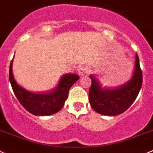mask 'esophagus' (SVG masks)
Here are the masks:
<instances>
[{
    "mask_svg": "<svg viewBox=\"0 0 153 153\" xmlns=\"http://www.w3.org/2000/svg\"><path fill=\"white\" fill-rule=\"evenodd\" d=\"M86 72L87 70L84 66H80L77 68V73L79 76H83L84 74H86Z\"/></svg>",
    "mask_w": 153,
    "mask_h": 153,
    "instance_id": "34e87169",
    "label": "esophagus"
}]
</instances>
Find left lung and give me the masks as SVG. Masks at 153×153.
I'll list each match as a JSON object with an SVG mask.
<instances>
[{"label":"left lung","mask_w":153,"mask_h":153,"mask_svg":"<svg viewBox=\"0 0 153 153\" xmlns=\"http://www.w3.org/2000/svg\"><path fill=\"white\" fill-rule=\"evenodd\" d=\"M88 92L91 107L97 113L106 116H116L124 113L131 107L137 97L143 83V74L136 54L135 70L131 79L116 89H101L99 83L93 76Z\"/></svg>","instance_id":"1"}]
</instances>
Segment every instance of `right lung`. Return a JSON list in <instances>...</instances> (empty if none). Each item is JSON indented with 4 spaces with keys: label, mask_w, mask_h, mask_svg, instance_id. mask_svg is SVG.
<instances>
[{
    "label": "right lung",
    "mask_w": 153,
    "mask_h": 153,
    "mask_svg": "<svg viewBox=\"0 0 153 153\" xmlns=\"http://www.w3.org/2000/svg\"><path fill=\"white\" fill-rule=\"evenodd\" d=\"M12 64L13 59L10 65L9 79L14 94L22 107L36 116H49L60 111L68 98L70 88L79 78L76 74H65L62 76L59 85L52 92L34 94L16 83L13 75Z\"/></svg>",
    "instance_id": "add662e5"
}]
</instances>
